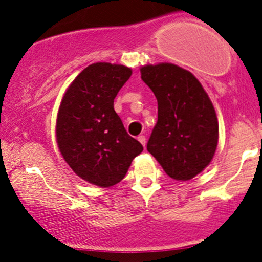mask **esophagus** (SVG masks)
I'll return each instance as SVG.
<instances>
[{"instance_id":"esophagus-1","label":"esophagus","mask_w":262,"mask_h":262,"mask_svg":"<svg viewBox=\"0 0 262 262\" xmlns=\"http://www.w3.org/2000/svg\"><path fill=\"white\" fill-rule=\"evenodd\" d=\"M138 141L141 142V143H142V146H143V147H146V143H147V141H146V137H144V136H139V137H138Z\"/></svg>"}]
</instances>
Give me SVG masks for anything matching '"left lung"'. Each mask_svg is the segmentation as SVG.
<instances>
[{
    "mask_svg": "<svg viewBox=\"0 0 262 262\" xmlns=\"http://www.w3.org/2000/svg\"><path fill=\"white\" fill-rule=\"evenodd\" d=\"M141 73L158 104L147 150L170 178L190 180L209 165L218 144L212 101L196 77L179 66H144Z\"/></svg>",
    "mask_w": 262,
    "mask_h": 262,
    "instance_id": "obj_1",
    "label": "left lung"
}]
</instances>
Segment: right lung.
<instances>
[{"label":"right lung","mask_w":262,"mask_h":262,"mask_svg":"<svg viewBox=\"0 0 262 262\" xmlns=\"http://www.w3.org/2000/svg\"><path fill=\"white\" fill-rule=\"evenodd\" d=\"M130 68L94 63L73 80L57 116V143L66 162L84 181L109 187L124 179L143 146L126 133L114 110Z\"/></svg>","instance_id":"obj_1"}]
</instances>
